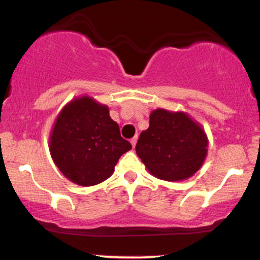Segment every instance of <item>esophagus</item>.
<instances>
[{
	"instance_id": "34e87169",
	"label": "esophagus",
	"mask_w": 260,
	"mask_h": 260,
	"mask_svg": "<svg viewBox=\"0 0 260 260\" xmlns=\"http://www.w3.org/2000/svg\"><path fill=\"white\" fill-rule=\"evenodd\" d=\"M137 139H138V137H133V138L132 139H131V144H132V147L134 148V147H136V144H137Z\"/></svg>"
}]
</instances>
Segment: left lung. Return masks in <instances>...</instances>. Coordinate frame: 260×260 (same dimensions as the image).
<instances>
[{
    "label": "left lung",
    "mask_w": 260,
    "mask_h": 260,
    "mask_svg": "<svg viewBox=\"0 0 260 260\" xmlns=\"http://www.w3.org/2000/svg\"><path fill=\"white\" fill-rule=\"evenodd\" d=\"M136 151L155 177L182 181L201 169L208 138L187 113L156 109L150 113L149 128L140 133Z\"/></svg>",
    "instance_id": "1"
}]
</instances>
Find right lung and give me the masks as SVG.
<instances>
[{
	"label": "right lung",
	"instance_id": "right-lung-1",
	"mask_svg": "<svg viewBox=\"0 0 260 260\" xmlns=\"http://www.w3.org/2000/svg\"><path fill=\"white\" fill-rule=\"evenodd\" d=\"M49 148L53 162L66 178L88 187L107 180L121 155L132 145L121 137L109 107L90 96H82L58 113Z\"/></svg>",
	"mask_w": 260,
	"mask_h": 260
}]
</instances>
